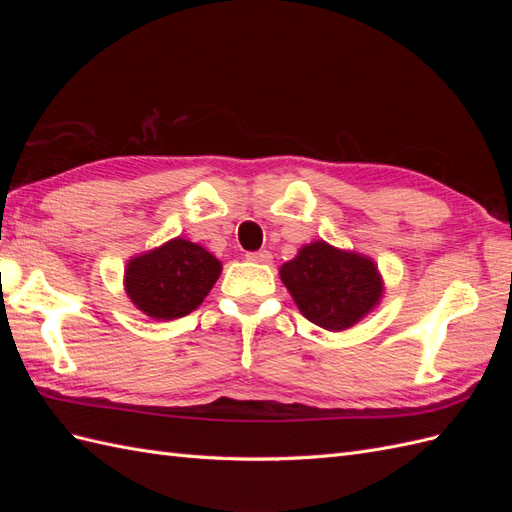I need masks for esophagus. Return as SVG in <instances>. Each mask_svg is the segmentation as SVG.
Returning <instances> with one entry per match:
<instances>
[{"mask_svg": "<svg viewBox=\"0 0 512 512\" xmlns=\"http://www.w3.org/2000/svg\"><path fill=\"white\" fill-rule=\"evenodd\" d=\"M271 252H267V250H260V252H250L247 254V260H252V262H260V265H269L271 262Z\"/></svg>", "mask_w": 512, "mask_h": 512, "instance_id": "1", "label": "esophagus"}]
</instances>
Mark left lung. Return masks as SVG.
I'll return each mask as SVG.
<instances>
[{"label": "left lung", "instance_id": "1", "mask_svg": "<svg viewBox=\"0 0 512 512\" xmlns=\"http://www.w3.org/2000/svg\"><path fill=\"white\" fill-rule=\"evenodd\" d=\"M280 277L301 314L327 331H346L374 309L384 292L369 256L337 250L327 241L303 245Z\"/></svg>", "mask_w": 512, "mask_h": 512}]
</instances>
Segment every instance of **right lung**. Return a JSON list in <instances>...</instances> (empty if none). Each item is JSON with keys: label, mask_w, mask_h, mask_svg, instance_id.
Returning <instances> with one entry per match:
<instances>
[{"label": "right lung", "mask_w": 512, "mask_h": 512, "mask_svg": "<svg viewBox=\"0 0 512 512\" xmlns=\"http://www.w3.org/2000/svg\"><path fill=\"white\" fill-rule=\"evenodd\" d=\"M222 273V262L203 245L170 239L134 256L123 275L130 301L153 320L188 316L205 301Z\"/></svg>", "instance_id": "obj_1"}]
</instances>
